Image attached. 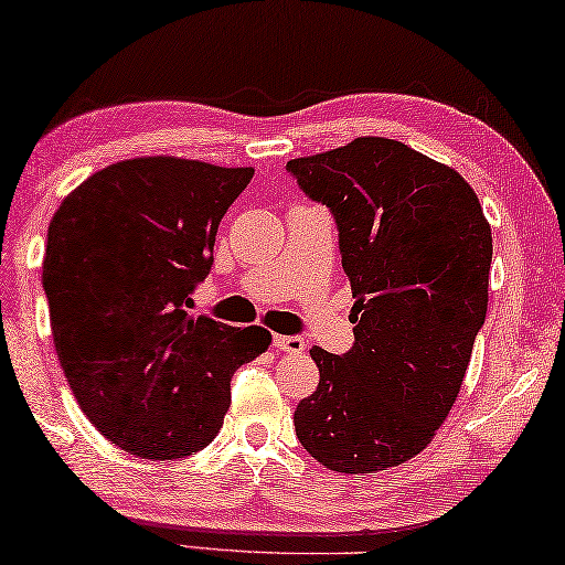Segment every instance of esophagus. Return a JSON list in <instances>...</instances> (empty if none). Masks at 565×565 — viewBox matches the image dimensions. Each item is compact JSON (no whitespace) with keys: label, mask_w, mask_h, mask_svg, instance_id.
<instances>
[{"label":"esophagus","mask_w":565,"mask_h":565,"mask_svg":"<svg viewBox=\"0 0 565 565\" xmlns=\"http://www.w3.org/2000/svg\"><path fill=\"white\" fill-rule=\"evenodd\" d=\"M274 342H276V350L289 352V355H299V352L305 350V340H301V337L276 334V337H274Z\"/></svg>","instance_id":"34e87169"}]
</instances>
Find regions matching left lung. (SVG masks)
<instances>
[{"label":"left lung","instance_id":"8db88e82","mask_svg":"<svg viewBox=\"0 0 565 565\" xmlns=\"http://www.w3.org/2000/svg\"><path fill=\"white\" fill-rule=\"evenodd\" d=\"M286 172L332 210L355 299L352 350H309L319 385L297 406V436L332 471L398 467L431 444L467 375L490 223L465 177L395 139L358 137Z\"/></svg>","mask_w":565,"mask_h":565}]
</instances>
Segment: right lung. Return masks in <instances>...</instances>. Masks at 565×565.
<instances>
[{
	"label": "right lung",
	"mask_w": 565,
	"mask_h": 565,
	"mask_svg": "<svg viewBox=\"0 0 565 565\" xmlns=\"http://www.w3.org/2000/svg\"><path fill=\"white\" fill-rule=\"evenodd\" d=\"M250 177L254 167L124 159L81 182L50 221L42 286L57 360L90 424L141 459L213 441L233 373L271 344L264 327L184 309Z\"/></svg>",
	"instance_id": "1"
}]
</instances>
